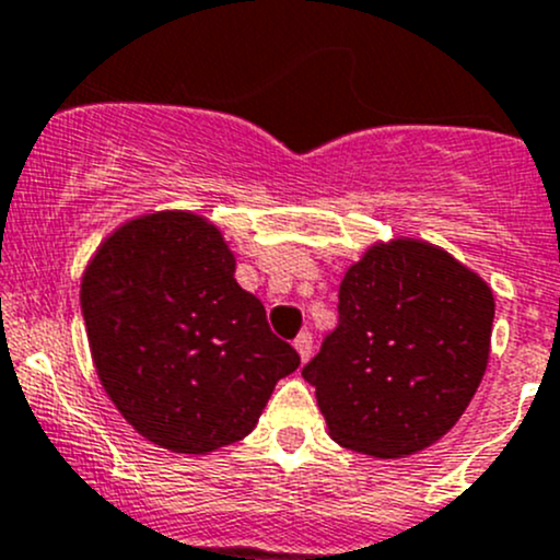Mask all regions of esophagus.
Wrapping results in <instances>:
<instances>
[{
  "instance_id": "34e87169",
  "label": "esophagus",
  "mask_w": 560,
  "mask_h": 560,
  "mask_svg": "<svg viewBox=\"0 0 560 560\" xmlns=\"http://www.w3.org/2000/svg\"><path fill=\"white\" fill-rule=\"evenodd\" d=\"M293 348H296V353L302 355V361H310V355H313V334L310 331H302L296 339H293Z\"/></svg>"
}]
</instances>
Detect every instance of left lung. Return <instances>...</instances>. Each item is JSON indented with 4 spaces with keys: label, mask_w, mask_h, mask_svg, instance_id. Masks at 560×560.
Listing matches in <instances>:
<instances>
[{
    "label": "left lung",
    "mask_w": 560,
    "mask_h": 560,
    "mask_svg": "<svg viewBox=\"0 0 560 560\" xmlns=\"http://www.w3.org/2000/svg\"><path fill=\"white\" fill-rule=\"evenodd\" d=\"M493 291L425 240L374 242L339 282V323L302 369L328 434L372 458H407L447 434L477 394Z\"/></svg>",
    "instance_id": "obj_1"
}]
</instances>
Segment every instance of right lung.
Listing matches in <instances>:
<instances>
[{"label":"right lung","instance_id":"right-lung-1","mask_svg":"<svg viewBox=\"0 0 560 560\" xmlns=\"http://www.w3.org/2000/svg\"><path fill=\"white\" fill-rule=\"evenodd\" d=\"M234 269L215 223L161 210L120 223L83 272L80 307L102 388L137 434L172 453L245 440L278 380L299 366Z\"/></svg>","mask_w":560,"mask_h":560}]
</instances>
